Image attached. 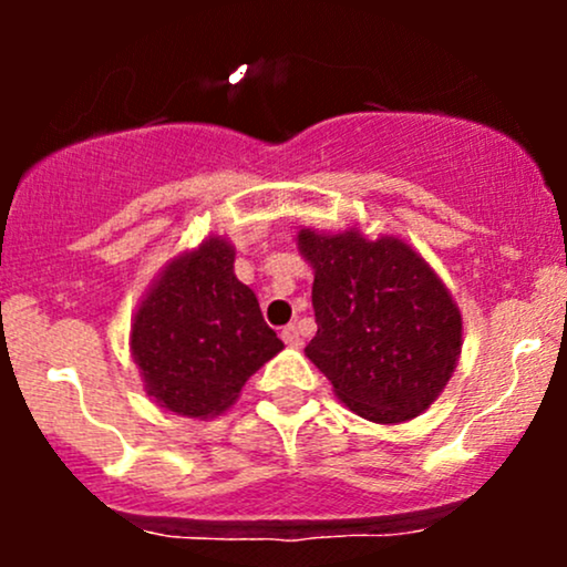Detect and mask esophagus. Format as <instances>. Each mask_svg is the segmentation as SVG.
Returning <instances> with one entry per match:
<instances>
[{
    "instance_id": "1",
    "label": "esophagus",
    "mask_w": 567,
    "mask_h": 567,
    "mask_svg": "<svg viewBox=\"0 0 567 567\" xmlns=\"http://www.w3.org/2000/svg\"><path fill=\"white\" fill-rule=\"evenodd\" d=\"M282 341L288 343V347H301V343H303L301 330H298L296 324H288V328L282 330Z\"/></svg>"
}]
</instances>
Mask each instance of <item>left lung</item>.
<instances>
[{
	"label": "left lung",
	"instance_id": "obj_1",
	"mask_svg": "<svg viewBox=\"0 0 567 567\" xmlns=\"http://www.w3.org/2000/svg\"><path fill=\"white\" fill-rule=\"evenodd\" d=\"M296 243L315 271L317 336L303 351L338 400L373 424L424 413L464 347V320L437 271L389 234L301 229Z\"/></svg>",
	"mask_w": 567,
	"mask_h": 567
}]
</instances>
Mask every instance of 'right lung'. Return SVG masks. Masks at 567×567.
Listing matches in <instances>:
<instances>
[{
    "label": "right lung",
    "mask_w": 567,
    "mask_h": 567,
    "mask_svg": "<svg viewBox=\"0 0 567 567\" xmlns=\"http://www.w3.org/2000/svg\"><path fill=\"white\" fill-rule=\"evenodd\" d=\"M234 245L218 234L178 252L130 322L143 389L186 419L229 410L245 381L285 349L264 322L256 292L234 275Z\"/></svg>",
    "instance_id": "add662e5"
}]
</instances>
